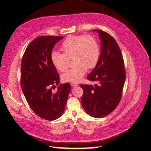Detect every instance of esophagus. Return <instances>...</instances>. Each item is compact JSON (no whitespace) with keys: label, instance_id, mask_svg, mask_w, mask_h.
I'll use <instances>...</instances> for the list:
<instances>
[{"label":"esophagus","instance_id":"34e87169","mask_svg":"<svg viewBox=\"0 0 151 151\" xmlns=\"http://www.w3.org/2000/svg\"><path fill=\"white\" fill-rule=\"evenodd\" d=\"M71 86L72 87H76V86H78V83H71Z\"/></svg>","mask_w":151,"mask_h":151}]
</instances>
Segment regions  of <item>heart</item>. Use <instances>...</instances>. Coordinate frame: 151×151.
I'll use <instances>...</instances> for the list:
<instances>
[{"instance_id": "1", "label": "heart", "mask_w": 151, "mask_h": 151, "mask_svg": "<svg viewBox=\"0 0 151 151\" xmlns=\"http://www.w3.org/2000/svg\"><path fill=\"white\" fill-rule=\"evenodd\" d=\"M63 53L53 52L51 60L58 70L65 72L73 60L75 66L62 76L64 82H78L88 69L94 68L99 59L100 49L98 41L92 36H70L61 46Z\"/></svg>"}]
</instances>
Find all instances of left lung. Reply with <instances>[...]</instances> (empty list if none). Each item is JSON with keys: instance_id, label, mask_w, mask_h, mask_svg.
Listing matches in <instances>:
<instances>
[{"instance_id": "left-lung-1", "label": "left lung", "mask_w": 151, "mask_h": 151, "mask_svg": "<svg viewBox=\"0 0 151 151\" xmlns=\"http://www.w3.org/2000/svg\"><path fill=\"white\" fill-rule=\"evenodd\" d=\"M98 32L101 40V53L96 67L87 76L98 84H81L83 90L82 105L87 114L95 118L110 114L121 101L126 71L123 57L115 39L101 30Z\"/></svg>"}]
</instances>
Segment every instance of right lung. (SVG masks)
<instances>
[{
    "label": "right lung",
    "mask_w": 151,
    "mask_h": 151,
    "mask_svg": "<svg viewBox=\"0 0 151 151\" xmlns=\"http://www.w3.org/2000/svg\"><path fill=\"white\" fill-rule=\"evenodd\" d=\"M63 37L42 36L27 47L21 64V87L29 105L39 117L53 121L63 114L71 86L60 85L59 75L51 60L54 46Z\"/></svg>",
    "instance_id": "right-lung-1"
}]
</instances>
